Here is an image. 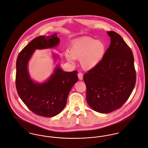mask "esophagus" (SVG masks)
<instances>
[{"label":"esophagus","instance_id":"1","mask_svg":"<svg viewBox=\"0 0 148 148\" xmlns=\"http://www.w3.org/2000/svg\"><path fill=\"white\" fill-rule=\"evenodd\" d=\"M78 77H79V80H82V79H83V74L81 72H80V73H78Z\"/></svg>","mask_w":148,"mask_h":148}]
</instances>
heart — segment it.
<instances>
[{"instance_id":"1","label":"heart","mask_w":148,"mask_h":148,"mask_svg":"<svg viewBox=\"0 0 148 148\" xmlns=\"http://www.w3.org/2000/svg\"><path fill=\"white\" fill-rule=\"evenodd\" d=\"M106 51L105 43L91 38L76 40L70 47V54L65 53L66 59L73 63L74 59L80 60L81 65L89 70L97 66L102 59Z\"/></svg>"}]
</instances>
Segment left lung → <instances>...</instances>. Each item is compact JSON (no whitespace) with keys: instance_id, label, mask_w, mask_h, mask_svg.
<instances>
[{"instance_id":"left-lung-1","label":"left lung","mask_w":148,"mask_h":148,"mask_svg":"<svg viewBox=\"0 0 148 148\" xmlns=\"http://www.w3.org/2000/svg\"><path fill=\"white\" fill-rule=\"evenodd\" d=\"M107 33L111 38L109 47L99 63L83 77L88 105L104 114L121 108L132 93L136 79L130 47L119 34Z\"/></svg>"}]
</instances>
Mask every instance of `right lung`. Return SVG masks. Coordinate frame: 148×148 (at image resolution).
<instances>
[{
    "instance_id": "1",
    "label": "right lung",
    "mask_w": 148,
    "mask_h": 148,
    "mask_svg": "<svg viewBox=\"0 0 148 148\" xmlns=\"http://www.w3.org/2000/svg\"><path fill=\"white\" fill-rule=\"evenodd\" d=\"M59 42L56 33L36 37L21 50L16 60L17 93L29 110L43 117L56 116L63 110L71 89L78 81L77 71L64 72L57 65L46 81L38 83L31 79L27 64L36 50L54 48ZM56 58L54 55V58Z\"/></svg>"
}]
</instances>
